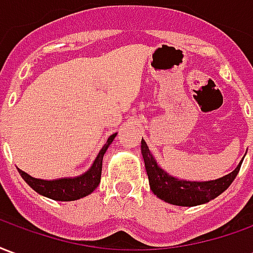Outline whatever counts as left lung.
I'll list each match as a JSON object with an SVG mask.
<instances>
[{
    "mask_svg": "<svg viewBox=\"0 0 253 253\" xmlns=\"http://www.w3.org/2000/svg\"><path fill=\"white\" fill-rule=\"evenodd\" d=\"M141 152H142L143 161H145L150 190L153 191L154 195H157V198L176 206H198L221 195L236 179L240 167L243 164L240 161V164L233 172L215 180L188 181L180 180L167 173L157 164V161L153 157V154L150 153L148 145L143 139L141 141Z\"/></svg>",
    "mask_w": 253,
    "mask_h": 253,
    "instance_id": "8db88e82",
    "label": "left lung"
}]
</instances>
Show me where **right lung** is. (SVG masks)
I'll return each mask as SVG.
<instances>
[{
  "label": "right lung",
  "instance_id": "1",
  "mask_svg": "<svg viewBox=\"0 0 253 253\" xmlns=\"http://www.w3.org/2000/svg\"><path fill=\"white\" fill-rule=\"evenodd\" d=\"M116 137L115 134H112L105 145L101 148V150L97 154V157L93 161L92 167L89 168L85 173L77 176V177H63V179H55V180H42L32 177L28 173H25L24 170L17 168L19 173L28 186L35 190L38 194L43 196H47L50 199L61 202H70L77 201L80 198L92 194L97 186H99L100 179H101V167H103V157L107 149L110 146L114 138Z\"/></svg>",
  "mask_w": 253,
  "mask_h": 253
}]
</instances>
